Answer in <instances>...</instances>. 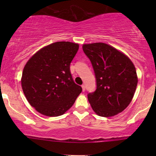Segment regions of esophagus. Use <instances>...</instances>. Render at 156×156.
Masks as SVG:
<instances>
[{
    "instance_id": "34e87169",
    "label": "esophagus",
    "mask_w": 156,
    "mask_h": 156,
    "mask_svg": "<svg viewBox=\"0 0 156 156\" xmlns=\"http://www.w3.org/2000/svg\"><path fill=\"white\" fill-rule=\"evenodd\" d=\"M82 91H85V86H84V84L82 85Z\"/></svg>"
}]
</instances>
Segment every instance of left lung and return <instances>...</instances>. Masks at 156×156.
<instances>
[{
    "label": "left lung",
    "mask_w": 156,
    "mask_h": 156,
    "mask_svg": "<svg viewBox=\"0 0 156 156\" xmlns=\"http://www.w3.org/2000/svg\"><path fill=\"white\" fill-rule=\"evenodd\" d=\"M94 71L97 89L89 93V102L96 114L110 117L129 105L138 84L136 68L126 55L103 42L83 44Z\"/></svg>",
    "instance_id": "8db88e82"
}]
</instances>
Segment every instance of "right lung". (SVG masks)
Masks as SVG:
<instances>
[{
  "label": "right lung",
  "mask_w": 156,
  "mask_h": 156,
  "mask_svg": "<svg viewBox=\"0 0 156 156\" xmlns=\"http://www.w3.org/2000/svg\"><path fill=\"white\" fill-rule=\"evenodd\" d=\"M78 50L79 44L57 42L42 48L27 61L21 79L23 91L40 114L61 116L82 92L70 72V63Z\"/></svg>",
  "instance_id": "right-lung-1"
}]
</instances>
